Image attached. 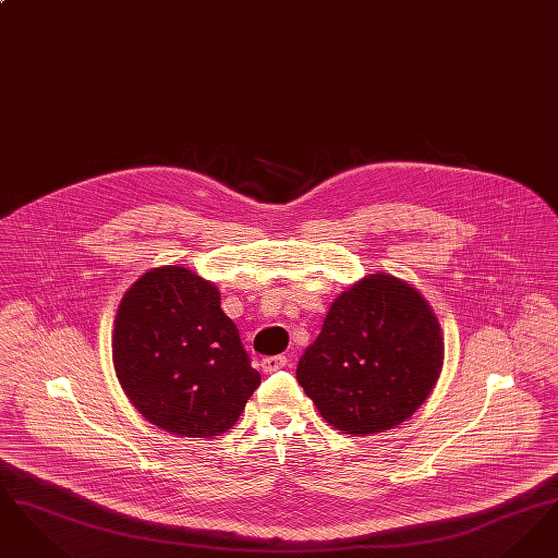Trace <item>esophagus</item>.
Masks as SVG:
<instances>
[{
  "label": "esophagus",
  "mask_w": 558,
  "mask_h": 558,
  "mask_svg": "<svg viewBox=\"0 0 558 558\" xmlns=\"http://www.w3.org/2000/svg\"><path fill=\"white\" fill-rule=\"evenodd\" d=\"M287 364H289L287 355H269V357L262 360V371L266 372V374H271V372L284 368Z\"/></svg>",
  "instance_id": "esophagus-1"
}]
</instances>
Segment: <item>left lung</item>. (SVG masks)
Returning <instances> with one entry per match:
<instances>
[{
  "label": "left lung",
  "mask_w": 558,
  "mask_h": 558,
  "mask_svg": "<svg viewBox=\"0 0 558 558\" xmlns=\"http://www.w3.org/2000/svg\"><path fill=\"white\" fill-rule=\"evenodd\" d=\"M444 366L441 328L421 292L371 274L330 305L296 380L326 423L347 435L389 430L410 418Z\"/></svg>",
  "instance_id": "left-lung-1"
}]
</instances>
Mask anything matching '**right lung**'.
<instances>
[{
	"label": "right lung",
	"instance_id": "right-lung-1",
	"mask_svg": "<svg viewBox=\"0 0 558 558\" xmlns=\"http://www.w3.org/2000/svg\"><path fill=\"white\" fill-rule=\"evenodd\" d=\"M219 301L213 282L182 266L146 271L121 299L117 378L135 410L173 435L226 433L262 383Z\"/></svg>",
	"mask_w": 558,
	"mask_h": 558
}]
</instances>
